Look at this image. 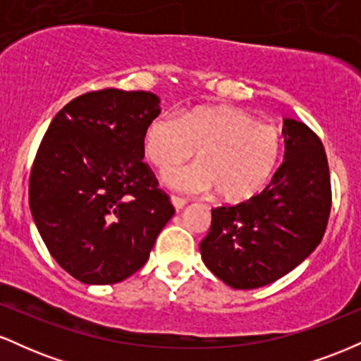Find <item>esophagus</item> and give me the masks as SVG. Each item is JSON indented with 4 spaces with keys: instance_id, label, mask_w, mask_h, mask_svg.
I'll use <instances>...</instances> for the list:
<instances>
[{
    "instance_id": "esophagus-1",
    "label": "esophagus",
    "mask_w": 361,
    "mask_h": 361,
    "mask_svg": "<svg viewBox=\"0 0 361 361\" xmlns=\"http://www.w3.org/2000/svg\"><path fill=\"white\" fill-rule=\"evenodd\" d=\"M171 204H173V207H175V209H176V212H180V210L183 209V207L186 205V202L183 200V198L175 197V195H173V197H171Z\"/></svg>"
}]
</instances>
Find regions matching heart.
<instances>
[{
	"label": "heart",
	"mask_w": 361,
	"mask_h": 361,
	"mask_svg": "<svg viewBox=\"0 0 361 361\" xmlns=\"http://www.w3.org/2000/svg\"><path fill=\"white\" fill-rule=\"evenodd\" d=\"M142 149L161 175H169L197 156L198 164L169 178L186 193L215 190L224 202L250 200L279 168L283 139L279 128L256 122L233 106H197L176 117L159 115L147 123Z\"/></svg>",
	"instance_id": "b5f03b06"
}]
</instances>
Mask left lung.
<instances>
[{
	"instance_id": "left-lung-1",
	"label": "left lung",
	"mask_w": 361,
	"mask_h": 361,
	"mask_svg": "<svg viewBox=\"0 0 361 361\" xmlns=\"http://www.w3.org/2000/svg\"><path fill=\"white\" fill-rule=\"evenodd\" d=\"M285 161L270 185L243 204L212 209L200 243L205 267L238 290L264 287L297 268L321 243L331 212V181L321 139L283 120Z\"/></svg>"
}]
</instances>
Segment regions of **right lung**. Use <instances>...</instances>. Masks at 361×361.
<instances>
[{
	"label": "right lung",
	"mask_w": 361,
	"mask_h": 361,
	"mask_svg": "<svg viewBox=\"0 0 361 361\" xmlns=\"http://www.w3.org/2000/svg\"><path fill=\"white\" fill-rule=\"evenodd\" d=\"M159 114L149 91H91L52 118L40 142L32 217L52 258L82 283L134 275L175 214L142 163L144 130Z\"/></svg>",
	"instance_id": "add662e5"
}]
</instances>
